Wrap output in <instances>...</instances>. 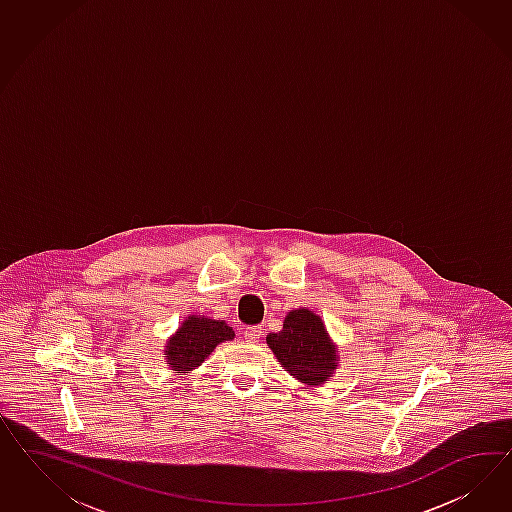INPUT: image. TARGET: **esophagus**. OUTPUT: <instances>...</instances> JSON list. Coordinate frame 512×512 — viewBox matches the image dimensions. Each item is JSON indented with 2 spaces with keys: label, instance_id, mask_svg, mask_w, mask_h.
<instances>
[{
  "label": "esophagus",
  "instance_id": "obj_1",
  "mask_svg": "<svg viewBox=\"0 0 512 512\" xmlns=\"http://www.w3.org/2000/svg\"><path fill=\"white\" fill-rule=\"evenodd\" d=\"M263 336V326H248L244 330V340L246 341H259Z\"/></svg>",
  "mask_w": 512,
  "mask_h": 512
}]
</instances>
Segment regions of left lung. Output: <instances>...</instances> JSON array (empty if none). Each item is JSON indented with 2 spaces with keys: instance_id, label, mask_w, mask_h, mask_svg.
Here are the masks:
<instances>
[{
  "instance_id": "obj_1",
  "label": "left lung",
  "mask_w": 512,
  "mask_h": 512,
  "mask_svg": "<svg viewBox=\"0 0 512 512\" xmlns=\"http://www.w3.org/2000/svg\"><path fill=\"white\" fill-rule=\"evenodd\" d=\"M266 343L279 364L306 385H323L338 366V355L326 336L325 325L310 310L289 311L283 330L270 334Z\"/></svg>"
}]
</instances>
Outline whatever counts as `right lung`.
Instances as JSON below:
<instances>
[{
  "label": "right lung",
  "mask_w": 512,
  "mask_h": 512,
  "mask_svg": "<svg viewBox=\"0 0 512 512\" xmlns=\"http://www.w3.org/2000/svg\"><path fill=\"white\" fill-rule=\"evenodd\" d=\"M233 338V326H227L223 321L189 317L167 343V360L174 372H191L197 366H201L202 360L208 357L219 343Z\"/></svg>",
  "instance_id": "add662e5"
}]
</instances>
